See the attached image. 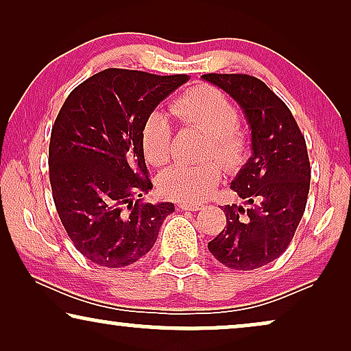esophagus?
Listing matches in <instances>:
<instances>
[{
    "label": "esophagus",
    "mask_w": 351,
    "mask_h": 351,
    "mask_svg": "<svg viewBox=\"0 0 351 351\" xmlns=\"http://www.w3.org/2000/svg\"><path fill=\"white\" fill-rule=\"evenodd\" d=\"M179 208L184 209V210H201L204 208V206L198 204V203H180Z\"/></svg>",
    "instance_id": "1"
}]
</instances>
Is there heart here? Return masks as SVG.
Listing matches in <instances>:
<instances>
[{"mask_svg": "<svg viewBox=\"0 0 351 351\" xmlns=\"http://www.w3.org/2000/svg\"><path fill=\"white\" fill-rule=\"evenodd\" d=\"M171 113L186 126L208 134L204 156H215L228 169H238L246 161L249 142L237 126L238 110L222 90L201 84L180 94L169 105ZM172 126L165 113H148L141 129V145L147 161L160 166L169 160ZM222 177L214 160L203 165H174L158 176L156 185L162 195L182 203H193L208 196Z\"/></svg>", "mask_w": 351, "mask_h": 351, "instance_id": "obj_1", "label": "heart"}]
</instances>
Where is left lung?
<instances>
[{"label": "left lung", "instance_id": "8db88e82", "mask_svg": "<svg viewBox=\"0 0 351 351\" xmlns=\"http://www.w3.org/2000/svg\"><path fill=\"white\" fill-rule=\"evenodd\" d=\"M201 78L239 105L252 150L230 185L249 208L223 206L227 227L208 249L225 267L256 270L285 254L304 215L311 172L305 138L291 110L263 81L249 75Z\"/></svg>", "mask_w": 351, "mask_h": 351}]
</instances>
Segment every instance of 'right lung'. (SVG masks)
I'll use <instances>...</instances> for the list:
<instances>
[{"instance_id": "add662e5", "label": "right lung", "mask_w": 351, "mask_h": 351, "mask_svg": "<svg viewBox=\"0 0 351 351\" xmlns=\"http://www.w3.org/2000/svg\"><path fill=\"white\" fill-rule=\"evenodd\" d=\"M189 75L107 69L71 90L49 143L57 214L75 247L107 268L132 265L155 244L172 203H138L153 189L142 124Z\"/></svg>"}]
</instances>
